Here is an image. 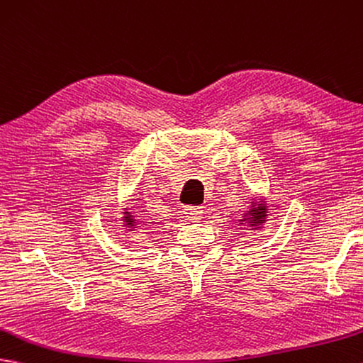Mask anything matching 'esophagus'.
I'll list each match as a JSON object with an SVG mask.
<instances>
[{"label": "esophagus", "mask_w": 363, "mask_h": 363, "mask_svg": "<svg viewBox=\"0 0 363 363\" xmlns=\"http://www.w3.org/2000/svg\"><path fill=\"white\" fill-rule=\"evenodd\" d=\"M184 213L190 221H199L202 218V208L201 207H185Z\"/></svg>", "instance_id": "1"}]
</instances>
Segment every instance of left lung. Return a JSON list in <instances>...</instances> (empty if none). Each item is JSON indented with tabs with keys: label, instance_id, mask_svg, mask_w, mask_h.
Masks as SVG:
<instances>
[{
	"label": "left lung",
	"instance_id": "1",
	"mask_svg": "<svg viewBox=\"0 0 363 363\" xmlns=\"http://www.w3.org/2000/svg\"><path fill=\"white\" fill-rule=\"evenodd\" d=\"M261 210H264V208H261ZM252 212H257L255 215H252V216H254V220H259V218H258L257 215H263L261 212H258V210H254V208H252Z\"/></svg>",
	"mask_w": 363,
	"mask_h": 363
}]
</instances>
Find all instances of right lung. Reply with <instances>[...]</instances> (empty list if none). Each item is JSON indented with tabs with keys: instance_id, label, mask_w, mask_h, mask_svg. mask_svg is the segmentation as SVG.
Returning a JSON list of instances; mask_svg holds the SVG:
<instances>
[{
	"instance_id": "1",
	"label": "right lung",
	"mask_w": 363,
	"mask_h": 363,
	"mask_svg": "<svg viewBox=\"0 0 363 363\" xmlns=\"http://www.w3.org/2000/svg\"><path fill=\"white\" fill-rule=\"evenodd\" d=\"M126 218H128V223L131 224V218H130V216H126Z\"/></svg>"
}]
</instances>
